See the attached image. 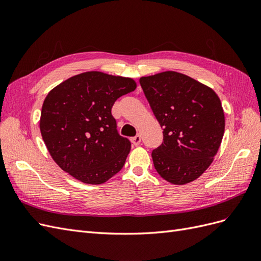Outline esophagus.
I'll return each instance as SVG.
<instances>
[{
	"instance_id": "1",
	"label": "esophagus",
	"mask_w": 261,
	"mask_h": 261,
	"mask_svg": "<svg viewBox=\"0 0 261 261\" xmlns=\"http://www.w3.org/2000/svg\"><path fill=\"white\" fill-rule=\"evenodd\" d=\"M130 141H132V144L134 146H138L140 144V141H141V137H140V135H136L135 137L130 138Z\"/></svg>"
}]
</instances>
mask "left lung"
Instances as JSON below:
<instances>
[{
  "label": "left lung",
  "mask_w": 261,
  "mask_h": 261,
  "mask_svg": "<svg viewBox=\"0 0 261 261\" xmlns=\"http://www.w3.org/2000/svg\"><path fill=\"white\" fill-rule=\"evenodd\" d=\"M141 88L163 128L151 155L159 175L174 185L198 178L213 161L224 134V112L210 87L173 70L141 77Z\"/></svg>",
  "instance_id": "obj_1"
}]
</instances>
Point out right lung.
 I'll return each mask as SVG.
<instances>
[{"instance_id":"obj_1","label":"right lung","mask_w":261,"mask_h":261,"mask_svg":"<svg viewBox=\"0 0 261 261\" xmlns=\"http://www.w3.org/2000/svg\"><path fill=\"white\" fill-rule=\"evenodd\" d=\"M136 87L129 77L92 70L68 78L48 93L40 132L63 171L83 183L98 185L122 170L130 141L118 135L111 110Z\"/></svg>"}]
</instances>
